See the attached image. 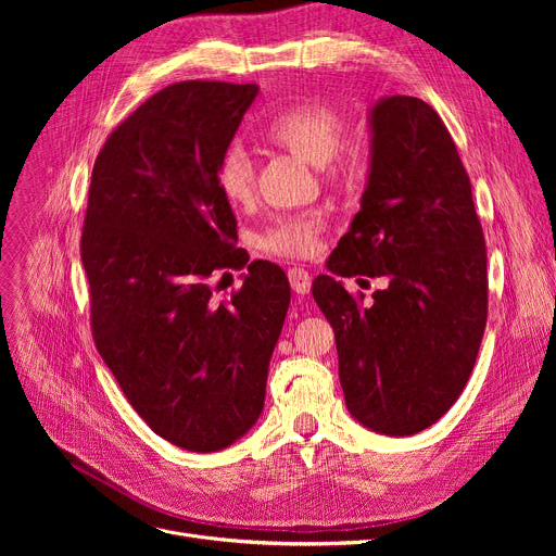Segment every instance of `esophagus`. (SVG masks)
<instances>
[{"mask_svg": "<svg viewBox=\"0 0 556 556\" xmlns=\"http://www.w3.org/2000/svg\"><path fill=\"white\" fill-rule=\"evenodd\" d=\"M288 281H290V288H293L298 295H306L311 290V275H308V270H304L300 266L288 268Z\"/></svg>", "mask_w": 556, "mask_h": 556, "instance_id": "esophagus-1", "label": "esophagus"}]
</instances>
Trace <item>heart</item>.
Segmentation results:
<instances>
[{
	"label": "heart",
	"mask_w": 556,
	"mask_h": 556,
	"mask_svg": "<svg viewBox=\"0 0 556 556\" xmlns=\"http://www.w3.org/2000/svg\"><path fill=\"white\" fill-rule=\"evenodd\" d=\"M346 130V116L338 108L308 99L283 108L263 135L290 155L323 168L329 182L349 185L356 175V164L352 155L340 151ZM216 185L231 207H250L254 200V164L239 149L227 151L216 170ZM325 227L323 212L283 216L261 231L258 248L281 258H306L317 252Z\"/></svg>",
	"instance_id": "1"
}]
</instances>
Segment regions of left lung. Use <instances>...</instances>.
Listing matches in <instances>:
<instances>
[{
	"mask_svg": "<svg viewBox=\"0 0 556 556\" xmlns=\"http://www.w3.org/2000/svg\"><path fill=\"white\" fill-rule=\"evenodd\" d=\"M363 207L313 298L336 331L346 410L383 434H415L448 413L473 371L486 325V248L471 180L428 103L371 110ZM386 276L367 307L336 276ZM365 281V279H358Z\"/></svg>",
	"mask_w": 556,
	"mask_h": 556,
	"instance_id": "8db88e82",
	"label": "left lung"
}]
</instances>
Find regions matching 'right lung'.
<instances>
[{"instance_id": "right-lung-1", "label": "right lung", "mask_w": 556, "mask_h": 556, "mask_svg": "<svg viewBox=\"0 0 556 556\" xmlns=\"http://www.w3.org/2000/svg\"><path fill=\"white\" fill-rule=\"evenodd\" d=\"M256 92L223 80L164 87L110 132L87 195L94 344L135 413L193 453L256 424L290 304L286 275L233 245L237 218L216 185ZM245 265L244 286L216 301L213 275Z\"/></svg>"}]
</instances>
